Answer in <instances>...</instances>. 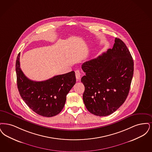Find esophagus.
Here are the masks:
<instances>
[{"instance_id":"esophagus-1","label":"esophagus","mask_w":152,"mask_h":152,"mask_svg":"<svg viewBox=\"0 0 152 152\" xmlns=\"http://www.w3.org/2000/svg\"><path fill=\"white\" fill-rule=\"evenodd\" d=\"M75 77H76L77 79H78V80L80 79V76H81V74H80V72L79 70H77L75 72Z\"/></svg>"}]
</instances>
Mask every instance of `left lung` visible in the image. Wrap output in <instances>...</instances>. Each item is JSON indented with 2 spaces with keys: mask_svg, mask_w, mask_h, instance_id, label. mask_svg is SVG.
<instances>
[{
  "mask_svg": "<svg viewBox=\"0 0 152 152\" xmlns=\"http://www.w3.org/2000/svg\"><path fill=\"white\" fill-rule=\"evenodd\" d=\"M132 56L122 40L115 38L112 49L83 64L86 75L83 100L87 110L106 116L116 111L128 96L134 64Z\"/></svg>",
  "mask_w": 152,
  "mask_h": 152,
  "instance_id": "1",
  "label": "left lung"
}]
</instances>
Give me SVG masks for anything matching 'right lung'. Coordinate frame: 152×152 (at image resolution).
Wrapping results in <instances>:
<instances>
[{"label":"right lung","mask_w":152,"mask_h":152,"mask_svg":"<svg viewBox=\"0 0 152 152\" xmlns=\"http://www.w3.org/2000/svg\"><path fill=\"white\" fill-rule=\"evenodd\" d=\"M20 55L19 53L16 61V73L21 97L32 111L41 116L58 115L65 104L67 94L76 82L75 72L56 75L44 81H33L21 70Z\"/></svg>","instance_id":"1"}]
</instances>
